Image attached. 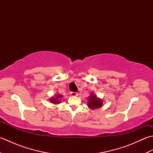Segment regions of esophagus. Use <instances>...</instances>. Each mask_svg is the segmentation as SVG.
Returning <instances> with one entry per match:
<instances>
[{"label":"esophagus","mask_w":153,"mask_h":153,"mask_svg":"<svg viewBox=\"0 0 153 153\" xmlns=\"http://www.w3.org/2000/svg\"><path fill=\"white\" fill-rule=\"evenodd\" d=\"M71 95L73 96V97H76L78 95V93H76V92H71Z\"/></svg>","instance_id":"1"}]
</instances>
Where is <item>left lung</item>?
Here are the masks:
<instances>
[{"label":"left lung","mask_w":153,"mask_h":153,"mask_svg":"<svg viewBox=\"0 0 153 153\" xmlns=\"http://www.w3.org/2000/svg\"><path fill=\"white\" fill-rule=\"evenodd\" d=\"M102 105V101L101 99L97 98V95H95L93 93L91 94V95L89 97L88 106L89 108L92 109L99 108Z\"/></svg>","instance_id":"1"}]
</instances>
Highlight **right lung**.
Here are the masks:
<instances>
[{"label":"right lung","instance_id":"right-lung-1","mask_svg":"<svg viewBox=\"0 0 153 153\" xmlns=\"http://www.w3.org/2000/svg\"><path fill=\"white\" fill-rule=\"evenodd\" d=\"M62 96L60 95H57L56 97H53V98L51 99V102H53L54 104H58V103H60V99L62 98Z\"/></svg>","mask_w":153,"mask_h":153}]
</instances>
